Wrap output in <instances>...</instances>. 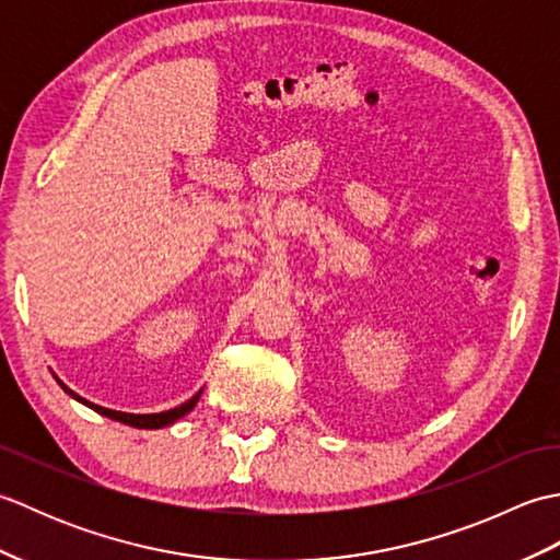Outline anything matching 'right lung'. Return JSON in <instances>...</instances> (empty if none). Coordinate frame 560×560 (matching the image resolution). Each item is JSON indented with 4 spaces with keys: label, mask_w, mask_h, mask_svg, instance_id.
Listing matches in <instances>:
<instances>
[{
    "label": "right lung",
    "mask_w": 560,
    "mask_h": 560,
    "mask_svg": "<svg viewBox=\"0 0 560 560\" xmlns=\"http://www.w3.org/2000/svg\"><path fill=\"white\" fill-rule=\"evenodd\" d=\"M55 380L59 385H62V389L67 392L69 397H74L77 401H81V404H86L89 409H93V411H98V413H103V416H108V419H113V421H120V423H127V425H135V428H163V425H171V423H175L177 419H183L185 413H189L195 409V404L199 401V397H201V389L197 392L195 397H189L185 404H180V407H175V409H168V411H161V413H127V411H113V409H105V407H98V404H93V401H89V399H83V397H79L74 389H69L62 380H59L57 375H55Z\"/></svg>",
    "instance_id": "1"
}]
</instances>
